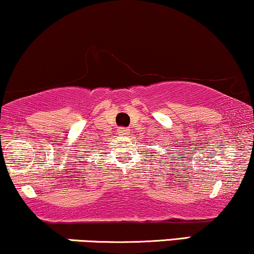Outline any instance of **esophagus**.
Listing matches in <instances>:
<instances>
[{
  "label": "esophagus",
  "mask_w": 254,
  "mask_h": 254,
  "mask_svg": "<svg viewBox=\"0 0 254 254\" xmlns=\"http://www.w3.org/2000/svg\"><path fill=\"white\" fill-rule=\"evenodd\" d=\"M118 133L120 134V135H128L129 134V129H127V128H119Z\"/></svg>",
  "instance_id": "1"
}]
</instances>
